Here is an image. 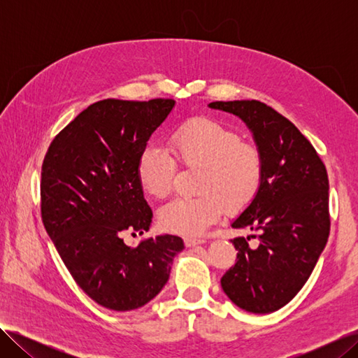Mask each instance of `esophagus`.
I'll list each match as a JSON object with an SVG mask.
<instances>
[{
	"mask_svg": "<svg viewBox=\"0 0 358 358\" xmlns=\"http://www.w3.org/2000/svg\"><path fill=\"white\" fill-rule=\"evenodd\" d=\"M206 241L204 239H197V237H187L185 239V245L187 246H196V245H203Z\"/></svg>",
	"mask_w": 358,
	"mask_h": 358,
	"instance_id": "34e87169",
	"label": "esophagus"
}]
</instances>
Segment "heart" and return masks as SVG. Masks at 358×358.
Returning a JSON list of instances; mask_svg holds the SVG:
<instances>
[{"label":"heart","mask_w":358,"mask_h":358,"mask_svg":"<svg viewBox=\"0 0 358 358\" xmlns=\"http://www.w3.org/2000/svg\"><path fill=\"white\" fill-rule=\"evenodd\" d=\"M169 152L148 146L138 158L137 179L150 197L166 199L171 192L176 162L201 169V196L171 200L159 210L158 220L169 231L199 236L221 218L224 208L231 213L248 208L262 187V150L212 119H191L178 127L169 138Z\"/></svg>","instance_id":"heart-1"}]
</instances>
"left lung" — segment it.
<instances>
[{
	"label": "left lung",
	"mask_w": 358,
	"mask_h": 358,
	"mask_svg": "<svg viewBox=\"0 0 358 358\" xmlns=\"http://www.w3.org/2000/svg\"><path fill=\"white\" fill-rule=\"evenodd\" d=\"M209 107L239 116L264 158L257 197L231 224L258 236L231 241L236 264L221 278V287L248 312H275L306 284L327 243V170L309 140L270 106L237 100L213 101ZM251 236L259 239L257 247L248 245Z\"/></svg>",
	"instance_id": "1"
}]
</instances>
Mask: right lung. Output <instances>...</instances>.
<instances>
[{"label":"right lung","instance_id":"add662e5","mask_svg":"<svg viewBox=\"0 0 358 358\" xmlns=\"http://www.w3.org/2000/svg\"><path fill=\"white\" fill-rule=\"evenodd\" d=\"M175 100L96 101L52 140L41 166V220L78 285L112 310L145 306L166 285L179 236L127 246L143 234L152 210L137 179L148 140Z\"/></svg>","mask_w":358,"mask_h":358}]
</instances>
